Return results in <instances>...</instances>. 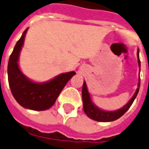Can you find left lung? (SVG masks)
<instances>
[{
    "instance_id": "left-lung-1",
    "label": "left lung",
    "mask_w": 149,
    "mask_h": 149,
    "mask_svg": "<svg viewBox=\"0 0 149 149\" xmlns=\"http://www.w3.org/2000/svg\"><path fill=\"white\" fill-rule=\"evenodd\" d=\"M138 61H139V65L140 66V61L139 57V51H138ZM139 86H140V79L139 81V87H138L137 90L135 92V93L134 94L132 98L130 100L127 104L122 108L115 111H106L102 110L99 109L98 107H97L96 106L93 105L90 99V96L88 93V91L87 88L86 83L84 82L83 84V88H82V98H83V103H84V111L85 112V114L89 117L97 121H101V122H107V121H113L116 120L120 116H122L130 107V106L132 105L135 99L136 96H137L139 90Z\"/></svg>"
}]
</instances>
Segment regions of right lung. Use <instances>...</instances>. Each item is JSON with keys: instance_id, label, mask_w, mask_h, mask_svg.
<instances>
[{"instance_id": "1", "label": "right lung", "mask_w": 149, "mask_h": 149, "mask_svg": "<svg viewBox=\"0 0 149 149\" xmlns=\"http://www.w3.org/2000/svg\"><path fill=\"white\" fill-rule=\"evenodd\" d=\"M26 29L16 42L8 62V81L15 99L23 107L34 111H44L52 107L67 82L75 74L74 71L61 74L51 81L37 84L28 79L20 71L18 59L23 47Z\"/></svg>"}]
</instances>
